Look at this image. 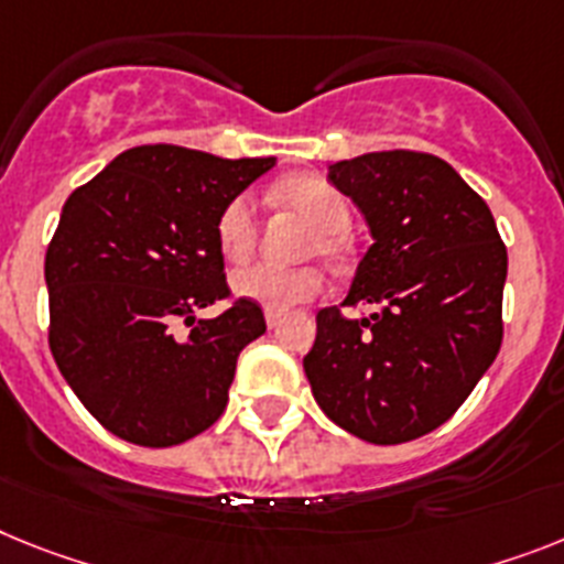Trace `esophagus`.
<instances>
[{
	"label": "esophagus",
	"instance_id": "34e87169",
	"mask_svg": "<svg viewBox=\"0 0 564 564\" xmlns=\"http://www.w3.org/2000/svg\"><path fill=\"white\" fill-rule=\"evenodd\" d=\"M281 324V312H274V310H267V326L269 329H274V326Z\"/></svg>",
	"mask_w": 564,
	"mask_h": 564
}]
</instances>
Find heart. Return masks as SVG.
<instances>
[{"mask_svg": "<svg viewBox=\"0 0 564 564\" xmlns=\"http://www.w3.org/2000/svg\"><path fill=\"white\" fill-rule=\"evenodd\" d=\"M281 197L292 209L315 224L310 246L321 254H335L340 246V231L347 229L349 209L347 200L340 197L335 186L315 174L292 177L281 186ZM254 238H258V217H254V200L249 194H238L235 200L226 203V209L217 217V246L229 263H240L252 254ZM231 292L252 304L267 306V310L283 312L292 306L304 304L315 297L324 286V278L315 267L301 263V267H278V263H249L231 272Z\"/></svg>", "mask_w": 564, "mask_h": 564, "instance_id": "obj_1", "label": "heart"}]
</instances>
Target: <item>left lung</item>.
<instances>
[{
	"mask_svg": "<svg viewBox=\"0 0 564 564\" xmlns=\"http://www.w3.org/2000/svg\"><path fill=\"white\" fill-rule=\"evenodd\" d=\"M326 180L372 235L344 304L376 312L321 310L304 372L338 427L413 442L465 404L499 355L508 249L487 203L433 154L372 151L333 163Z\"/></svg>",
	"mask_w": 564,
	"mask_h": 564,
	"instance_id": "left-lung-1",
	"label": "left lung"
}]
</instances>
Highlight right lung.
<instances>
[{
  "instance_id": "add662e5",
  "label": "right lung",
  "mask_w": 564,
  "mask_h": 564,
  "mask_svg": "<svg viewBox=\"0 0 564 564\" xmlns=\"http://www.w3.org/2000/svg\"><path fill=\"white\" fill-rule=\"evenodd\" d=\"M274 158L224 160L180 145L122 151L70 194L45 254L54 361L85 410L131 444L172 447L212 427L238 355L267 333L229 295L217 217ZM192 325L188 336L173 326Z\"/></svg>"
}]
</instances>
